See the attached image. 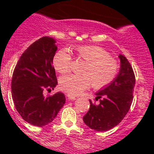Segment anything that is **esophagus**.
I'll return each instance as SVG.
<instances>
[{
    "label": "esophagus",
    "instance_id": "1",
    "mask_svg": "<svg viewBox=\"0 0 154 154\" xmlns=\"http://www.w3.org/2000/svg\"><path fill=\"white\" fill-rule=\"evenodd\" d=\"M67 98L69 99V100H75V99H76L75 96H72V95H69V94H68L67 95Z\"/></svg>",
    "mask_w": 154,
    "mask_h": 154
}]
</instances>
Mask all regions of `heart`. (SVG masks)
<instances>
[{
  "instance_id": "1",
  "label": "heart",
  "mask_w": 154,
  "mask_h": 154,
  "mask_svg": "<svg viewBox=\"0 0 154 154\" xmlns=\"http://www.w3.org/2000/svg\"><path fill=\"white\" fill-rule=\"evenodd\" d=\"M77 57L86 62L82 70L83 75H68L59 81L61 89L72 96H77L87 89L92 82L99 89L111 83L118 73L119 66L109 53L96 45H79L74 48ZM72 57L67 51H58L53 58V66L59 73L70 70Z\"/></svg>"
}]
</instances>
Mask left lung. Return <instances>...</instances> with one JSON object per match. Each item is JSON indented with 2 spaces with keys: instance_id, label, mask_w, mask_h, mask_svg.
Listing matches in <instances>:
<instances>
[{
  "instance_id": "left-lung-1",
  "label": "left lung",
  "mask_w": 154,
  "mask_h": 154,
  "mask_svg": "<svg viewBox=\"0 0 154 154\" xmlns=\"http://www.w3.org/2000/svg\"><path fill=\"white\" fill-rule=\"evenodd\" d=\"M120 69L111 83L96 93L95 100H89V110L83 116L85 125L96 131H107L117 126L130 110L133 102L135 75L133 68L123 55H119Z\"/></svg>"
}]
</instances>
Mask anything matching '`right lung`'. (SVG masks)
Returning <instances> with one entry per match:
<instances>
[{
  "mask_svg": "<svg viewBox=\"0 0 154 154\" xmlns=\"http://www.w3.org/2000/svg\"><path fill=\"white\" fill-rule=\"evenodd\" d=\"M55 40L42 37L24 51L14 70L11 95L18 113L24 121L36 126L51 123L65 103L62 92L44 96L58 84L53 58L57 51Z\"/></svg>",
  "mask_w": 154,
  "mask_h": 154,
  "instance_id": "add662e5",
  "label": "right lung"
}]
</instances>
